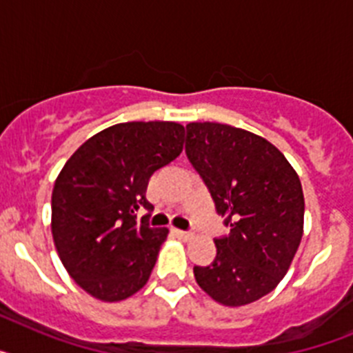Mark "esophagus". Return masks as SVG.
Returning <instances> with one entry per match:
<instances>
[{"instance_id": "obj_1", "label": "esophagus", "mask_w": 353, "mask_h": 353, "mask_svg": "<svg viewBox=\"0 0 353 353\" xmlns=\"http://www.w3.org/2000/svg\"><path fill=\"white\" fill-rule=\"evenodd\" d=\"M173 233H174V235H176V236H179V239H183V240L192 239V233H191V232H183V230H176V228H174Z\"/></svg>"}]
</instances>
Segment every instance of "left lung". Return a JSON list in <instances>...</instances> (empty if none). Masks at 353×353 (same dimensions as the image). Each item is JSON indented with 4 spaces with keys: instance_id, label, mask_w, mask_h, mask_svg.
<instances>
[{
    "instance_id": "left-lung-1",
    "label": "left lung",
    "mask_w": 353,
    "mask_h": 353,
    "mask_svg": "<svg viewBox=\"0 0 353 353\" xmlns=\"http://www.w3.org/2000/svg\"><path fill=\"white\" fill-rule=\"evenodd\" d=\"M185 154L210 191L230 235L215 239L214 261L196 283L223 305H245L288 272L304 228L297 173L267 139L214 121L185 127Z\"/></svg>"
}]
</instances>
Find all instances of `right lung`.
I'll return each instance as SVG.
<instances>
[{"mask_svg": "<svg viewBox=\"0 0 353 353\" xmlns=\"http://www.w3.org/2000/svg\"><path fill=\"white\" fill-rule=\"evenodd\" d=\"M174 121H127L74 152L54 182L51 230L70 277L104 302L130 297L148 281L168 228H152L150 176L182 154ZM149 212L137 221V210Z\"/></svg>", "mask_w": 353, "mask_h": 353, "instance_id": "right-lung-1", "label": "right lung"}]
</instances>
